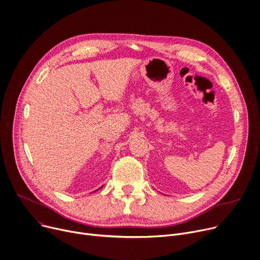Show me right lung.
<instances>
[{"mask_svg":"<svg viewBox=\"0 0 260 260\" xmlns=\"http://www.w3.org/2000/svg\"><path fill=\"white\" fill-rule=\"evenodd\" d=\"M99 189H100V188H99ZM96 191H97V190H96Z\"/></svg>","mask_w":260,"mask_h":260,"instance_id":"1","label":"right lung"}]
</instances>
